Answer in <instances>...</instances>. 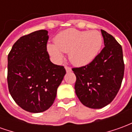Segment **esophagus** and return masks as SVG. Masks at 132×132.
Wrapping results in <instances>:
<instances>
[{"label":"esophagus","instance_id":"obj_1","mask_svg":"<svg viewBox=\"0 0 132 132\" xmlns=\"http://www.w3.org/2000/svg\"><path fill=\"white\" fill-rule=\"evenodd\" d=\"M65 69H66V72H67V73H69V72H71L72 71L71 69V68H70L69 66H65Z\"/></svg>","mask_w":132,"mask_h":132}]
</instances>
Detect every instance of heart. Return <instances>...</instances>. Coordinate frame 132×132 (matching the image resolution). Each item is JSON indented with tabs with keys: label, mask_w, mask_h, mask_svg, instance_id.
<instances>
[{
	"label": "heart",
	"mask_w": 132,
	"mask_h": 132,
	"mask_svg": "<svg viewBox=\"0 0 132 132\" xmlns=\"http://www.w3.org/2000/svg\"><path fill=\"white\" fill-rule=\"evenodd\" d=\"M103 39L97 30L80 31L68 29L61 31L54 37V43L49 44L47 51L56 62L63 58L62 52H69V59L73 65L85 66L97 56L101 49Z\"/></svg>",
	"instance_id": "1"
}]
</instances>
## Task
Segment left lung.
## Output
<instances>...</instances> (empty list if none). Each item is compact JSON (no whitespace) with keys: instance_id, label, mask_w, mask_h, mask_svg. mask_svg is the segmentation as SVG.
Masks as SVG:
<instances>
[{"instance_id":"8db88e82","label":"left lung","mask_w":132,"mask_h":132,"mask_svg":"<svg viewBox=\"0 0 132 132\" xmlns=\"http://www.w3.org/2000/svg\"><path fill=\"white\" fill-rule=\"evenodd\" d=\"M105 47L90 63L72 69L76 76V94L81 103L93 109L110 104L119 91L125 73L122 46L101 30Z\"/></svg>"}]
</instances>
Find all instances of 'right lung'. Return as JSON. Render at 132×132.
Here are the masks:
<instances>
[{
	"label": "right lung",
	"instance_id": "obj_1",
	"mask_svg": "<svg viewBox=\"0 0 132 132\" xmlns=\"http://www.w3.org/2000/svg\"><path fill=\"white\" fill-rule=\"evenodd\" d=\"M48 39L45 30L22 36L7 56L9 92L20 108L32 113L42 112L53 105L66 74L63 66L49 59Z\"/></svg>",
	"mask_w": 132,
	"mask_h": 132
}]
</instances>
